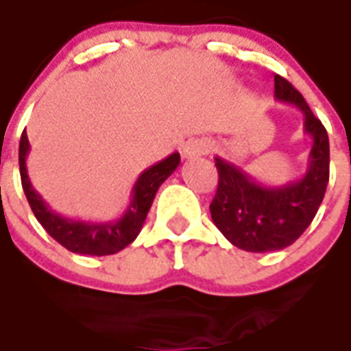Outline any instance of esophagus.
<instances>
[{
	"mask_svg": "<svg viewBox=\"0 0 351 351\" xmlns=\"http://www.w3.org/2000/svg\"><path fill=\"white\" fill-rule=\"evenodd\" d=\"M210 150H213L210 141H206V138H190L189 143L183 146L181 154H183L184 159H195V157L206 156Z\"/></svg>",
	"mask_w": 351,
	"mask_h": 351,
	"instance_id": "obj_1",
	"label": "esophagus"
}]
</instances>
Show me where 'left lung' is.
<instances>
[{"label": "left lung", "instance_id": "left-lung-1", "mask_svg": "<svg viewBox=\"0 0 351 351\" xmlns=\"http://www.w3.org/2000/svg\"><path fill=\"white\" fill-rule=\"evenodd\" d=\"M274 99L297 106L304 117V133L313 145L308 170L282 186L258 183L245 170L216 157L219 183L210 203V216L221 234L249 252L280 251L298 240L313 221L330 181V141L322 122L286 78L274 77Z\"/></svg>", "mask_w": 351, "mask_h": 351}]
</instances>
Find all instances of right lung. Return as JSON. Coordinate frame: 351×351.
I'll use <instances>...</instances> for the list:
<instances>
[{
  "instance_id": "obj_1",
  "label": "right lung",
  "mask_w": 351,
  "mask_h": 351,
  "mask_svg": "<svg viewBox=\"0 0 351 351\" xmlns=\"http://www.w3.org/2000/svg\"><path fill=\"white\" fill-rule=\"evenodd\" d=\"M31 145L27 133H21L20 141V176L21 186L27 195V201L31 205L32 213L42 227L47 230L49 236H53L60 245H64L67 251L77 254H89V256H108L115 254L128 247L138 236L145 219L148 216L154 197L157 190L179 167L181 157L178 152H173L162 161L156 162L154 167L146 168L133 184L132 199L121 218L115 221H84V219L65 218L62 214L54 213L53 208L43 201L32 186L29 173H27V156H29Z\"/></svg>"
}]
</instances>
